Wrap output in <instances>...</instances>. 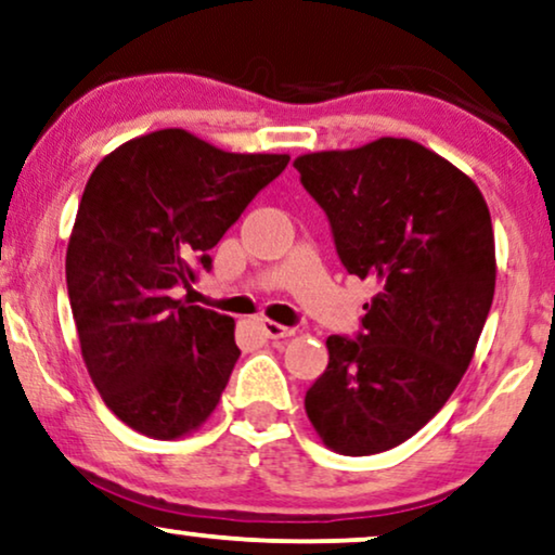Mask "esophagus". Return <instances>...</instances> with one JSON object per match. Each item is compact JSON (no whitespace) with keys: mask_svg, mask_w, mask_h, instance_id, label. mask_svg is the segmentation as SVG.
<instances>
[{"mask_svg":"<svg viewBox=\"0 0 555 555\" xmlns=\"http://www.w3.org/2000/svg\"><path fill=\"white\" fill-rule=\"evenodd\" d=\"M261 332L269 339H282V337H292L294 335L292 327H284V324L271 322V320H261Z\"/></svg>","mask_w":555,"mask_h":555,"instance_id":"esophagus-1","label":"esophagus"}]
</instances>
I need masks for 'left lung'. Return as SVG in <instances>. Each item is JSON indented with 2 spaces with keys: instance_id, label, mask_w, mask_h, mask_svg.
<instances>
[{
  "instance_id": "8db88e82",
  "label": "left lung",
  "mask_w": 555,
  "mask_h": 555,
  "mask_svg": "<svg viewBox=\"0 0 555 555\" xmlns=\"http://www.w3.org/2000/svg\"><path fill=\"white\" fill-rule=\"evenodd\" d=\"M294 167L347 273L378 286L358 335L327 337L307 416L332 452H386L437 416L472 363L494 297L490 210L467 175L411 139Z\"/></svg>"
}]
</instances>
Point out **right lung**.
<instances>
[{"label":"right lung","instance_id":"add662e5","mask_svg":"<svg viewBox=\"0 0 555 555\" xmlns=\"http://www.w3.org/2000/svg\"><path fill=\"white\" fill-rule=\"evenodd\" d=\"M286 154H231L184 129L121 144L88 177L65 282L93 386L124 424L177 439L216 411L238 360L233 317L172 299Z\"/></svg>","mask_w":555,"mask_h":555}]
</instances>
